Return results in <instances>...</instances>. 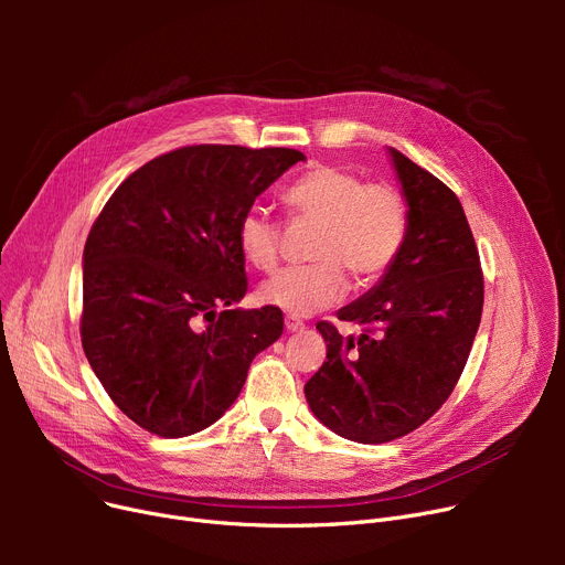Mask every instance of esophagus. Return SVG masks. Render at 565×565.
Here are the masks:
<instances>
[{"label": "esophagus", "instance_id": "34e87169", "mask_svg": "<svg viewBox=\"0 0 565 565\" xmlns=\"http://www.w3.org/2000/svg\"><path fill=\"white\" fill-rule=\"evenodd\" d=\"M286 330H288L290 334H295V332H302V330H305V322H302V320H298V318L288 316V318H286Z\"/></svg>", "mask_w": 565, "mask_h": 565}]
</instances>
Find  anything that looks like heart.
Returning a JSON list of instances; mask_svg holds the SVG:
<instances>
[{
    "instance_id": "heart-1",
    "label": "heart",
    "mask_w": 565,
    "mask_h": 565,
    "mask_svg": "<svg viewBox=\"0 0 565 565\" xmlns=\"http://www.w3.org/2000/svg\"><path fill=\"white\" fill-rule=\"evenodd\" d=\"M284 203L292 220L313 222L316 263L286 267L260 284L258 300L284 313L307 318L337 305L348 288L345 275L366 286L387 275L405 233L407 205L398 190L366 183L360 173L318 164L286 188ZM237 247L258 270H273L279 258L281 224L260 205L237 220Z\"/></svg>"
}]
</instances>
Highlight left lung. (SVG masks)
I'll list each match as a JSON object with an SVG mask.
<instances>
[{"instance_id":"left-lung-1","label":"left lung","mask_w":565,"mask_h":565,"mask_svg":"<svg viewBox=\"0 0 565 565\" xmlns=\"http://www.w3.org/2000/svg\"><path fill=\"white\" fill-rule=\"evenodd\" d=\"M407 233L387 275L339 320L366 324L354 339L318 322L328 362L305 384L320 424L337 435L382 444L428 422L456 387L483 311L479 249L458 196L439 178L387 148Z\"/></svg>"}]
</instances>
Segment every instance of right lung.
Returning a JSON list of instances; mask_svg holds the SVG:
<instances>
[{
  "label": "right lung",
  "instance_id": "right-lung-1",
  "mask_svg": "<svg viewBox=\"0 0 565 565\" xmlns=\"http://www.w3.org/2000/svg\"><path fill=\"white\" fill-rule=\"evenodd\" d=\"M292 148L185 146L146 162L105 203L82 256V345L137 426L188 437L235 403L252 360L284 332L247 292L237 220L292 164Z\"/></svg>",
  "mask_w": 565,
  "mask_h": 565
}]
</instances>
